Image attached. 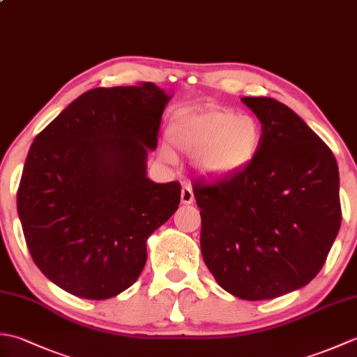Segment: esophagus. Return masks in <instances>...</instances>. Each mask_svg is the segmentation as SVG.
Returning a JSON list of instances; mask_svg holds the SVG:
<instances>
[{"label": "esophagus", "mask_w": 357, "mask_h": 357, "mask_svg": "<svg viewBox=\"0 0 357 357\" xmlns=\"http://www.w3.org/2000/svg\"><path fill=\"white\" fill-rule=\"evenodd\" d=\"M193 199H195V196H193L192 187L188 185V184H184L183 185V190H181V202H183V204H192Z\"/></svg>", "instance_id": "34e87169"}]
</instances>
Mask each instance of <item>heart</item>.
<instances>
[{
  "label": "heart",
  "mask_w": 357,
  "mask_h": 357,
  "mask_svg": "<svg viewBox=\"0 0 357 357\" xmlns=\"http://www.w3.org/2000/svg\"><path fill=\"white\" fill-rule=\"evenodd\" d=\"M178 149L196 155L199 170L210 176H229L253 161L262 142L259 121L230 110H184L169 127ZM164 156L172 159L170 150Z\"/></svg>",
  "instance_id": "b5f03b06"
}]
</instances>
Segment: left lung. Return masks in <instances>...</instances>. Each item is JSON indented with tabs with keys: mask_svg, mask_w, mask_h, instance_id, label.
Wrapping results in <instances>:
<instances>
[{
	"mask_svg": "<svg viewBox=\"0 0 357 357\" xmlns=\"http://www.w3.org/2000/svg\"><path fill=\"white\" fill-rule=\"evenodd\" d=\"M261 121L259 151L215 184H193L201 252L216 282L245 301L307 285L342 221L336 158L296 113L267 96L241 100Z\"/></svg>",
	"mask_w": 357,
	"mask_h": 357,
	"instance_id": "8db88e82",
	"label": "left lung"
}]
</instances>
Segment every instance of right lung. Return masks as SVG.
I'll return each mask as SVG.
<instances>
[{
  "label": "right lung",
  "mask_w": 357,
  "mask_h": 357,
  "mask_svg": "<svg viewBox=\"0 0 357 357\" xmlns=\"http://www.w3.org/2000/svg\"><path fill=\"white\" fill-rule=\"evenodd\" d=\"M172 96L153 82L82 93L36 135L17 193L36 267L78 298L127 290L146 242L178 210L181 184L147 178Z\"/></svg>",
  "instance_id": "right-lung-1"
}]
</instances>
